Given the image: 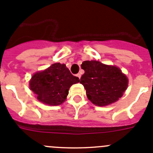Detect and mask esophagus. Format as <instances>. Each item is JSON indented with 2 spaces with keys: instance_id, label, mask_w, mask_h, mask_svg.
I'll use <instances>...</instances> for the list:
<instances>
[{
  "instance_id": "1",
  "label": "esophagus",
  "mask_w": 153,
  "mask_h": 153,
  "mask_svg": "<svg viewBox=\"0 0 153 153\" xmlns=\"http://www.w3.org/2000/svg\"><path fill=\"white\" fill-rule=\"evenodd\" d=\"M76 76L78 77V78H81V73H78L76 75Z\"/></svg>"
}]
</instances>
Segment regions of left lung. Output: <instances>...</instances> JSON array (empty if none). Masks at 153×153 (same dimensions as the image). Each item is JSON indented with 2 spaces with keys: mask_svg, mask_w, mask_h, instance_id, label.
<instances>
[{
  "mask_svg": "<svg viewBox=\"0 0 153 153\" xmlns=\"http://www.w3.org/2000/svg\"><path fill=\"white\" fill-rule=\"evenodd\" d=\"M84 74L80 83L84 85L89 100L98 106L117 102L128 86V78L117 66H108L99 61H84Z\"/></svg>",
  "mask_w": 153,
  "mask_h": 153,
  "instance_id": "left-lung-1",
  "label": "left lung"
}]
</instances>
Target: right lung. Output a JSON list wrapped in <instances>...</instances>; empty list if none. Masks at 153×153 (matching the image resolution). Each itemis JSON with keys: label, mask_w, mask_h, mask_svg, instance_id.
Listing matches in <instances>:
<instances>
[{"label": "right lung", "mask_w": 153, "mask_h": 153, "mask_svg": "<svg viewBox=\"0 0 153 153\" xmlns=\"http://www.w3.org/2000/svg\"><path fill=\"white\" fill-rule=\"evenodd\" d=\"M79 81V78L74 76L66 65L57 63L34 74L30 81V88L40 102L58 105L66 100L69 87Z\"/></svg>", "instance_id": "obj_1"}]
</instances>
